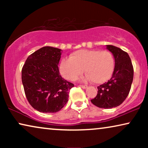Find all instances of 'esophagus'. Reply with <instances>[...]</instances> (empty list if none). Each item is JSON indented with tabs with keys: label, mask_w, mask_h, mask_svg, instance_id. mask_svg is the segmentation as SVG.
Returning a JSON list of instances; mask_svg holds the SVG:
<instances>
[{
	"label": "esophagus",
	"mask_w": 148,
	"mask_h": 148,
	"mask_svg": "<svg viewBox=\"0 0 148 148\" xmlns=\"http://www.w3.org/2000/svg\"><path fill=\"white\" fill-rule=\"evenodd\" d=\"M81 88H82L83 89H86L87 88V86H84V85H81V86H79Z\"/></svg>",
	"instance_id": "34e87169"
}]
</instances>
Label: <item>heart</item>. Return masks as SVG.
<instances>
[{
	"label": "heart",
	"instance_id": "heart-1",
	"mask_svg": "<svg viewBox=\"0 0 148 148\" xmlns=\"http://www.w3.org/2000/svg\"><path fill=\"white\" fill-rule=\"evenodd\" d=\"M85 80L101 84L112 77L114 69V59L107 50H79L71 54V58H64L60 64V73L66 79L75 80L82 73Z\"/></svg>",
	"mask_w": 148,
	"mask_h": 148
}]
</instances>
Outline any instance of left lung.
<instances>
[{"mask_svg":"<svg viewBox=\"0 0 148 148\" xmlns=\"http://www.w3.org/2000/svg\"><path fill=\"white\" fill-rule=\"evenodd\" d=\"M114 58V69L108 82L98 87L96 98L91 100L95 106L101 108L119 106L128 96L133 79V67L129 54L112 45H106Z\"/></svg>","mask_w":148,"mask_h":148,"instance_id":"8db88e82","label":"left lung"}]
</instances>
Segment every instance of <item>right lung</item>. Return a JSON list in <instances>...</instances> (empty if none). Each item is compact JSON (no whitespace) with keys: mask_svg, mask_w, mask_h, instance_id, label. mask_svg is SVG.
<instances>
[{"mask_svg":"<svg viewBox=\"0 0 148 148\" xmlns=\"http://www.w3.org/2000/svg\"><path fill=\"white\" fill-rule=\"evenodd\" d=\"M62 50L44 46L28 56L21 71V79L28 102L44 113L58 112L68 102L74 85L60 75L58 64Z\"/></svg>","mask_w":148,"mask_h":148,"instance_id":"right-lung-1","label":"right lung"}]
</instances>
